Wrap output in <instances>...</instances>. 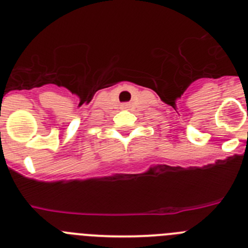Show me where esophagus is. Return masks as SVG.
I'll return each instance as SVG.
<instances>
[{"label":"esophagus","instance_id":"34e87169","mask_svg":"<svg viewBox=\"0 0 248 248\" xmlns=\"http://www.w3.org/2000/svg\"><path fill=\"white\" fill-rule=\"evenodd\" d=\"M124 108H126V105H124Z\"/></svg>","mask_w":248,"mask_h":248}]
</instances>
